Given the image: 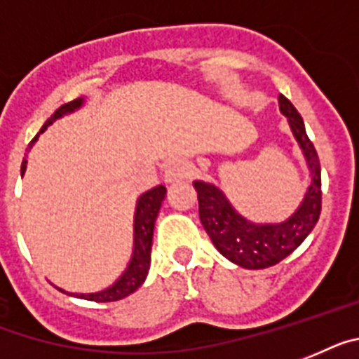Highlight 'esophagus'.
Segmentation results:
<instances>
[{
  "label": "esophagus",
  "instance_id": "obj_1",
  "mask_svg": "<svg viewBox=\"0 0 359 359\" xmlns=\"http://www.w3.org/2000/svg\"><path fill=\"white\" fill-rule=\"evenodd\" d=\"M188 175H189V165L182 161H175L171 162V164L165 165L164 180L168 182V184H171V182H179V180L182 179H188Z\"/></svg>",
  "mask_w": 359,
  "mask_h": 359
}]
</instances>
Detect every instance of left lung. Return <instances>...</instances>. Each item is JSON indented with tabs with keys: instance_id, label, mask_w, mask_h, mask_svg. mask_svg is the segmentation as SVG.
<instances>
[{
	"instance_id": "8db88e82",
	"label": "left lung",
	"mask_w": 359,
	"mask_h": 359,
	"mask_svg": "<svg viewBox=\"0 0 359 359\" xmlns=\"http://www.w3.org/2000/svg\"><path fill=\"white\" fill-rule=\"evenodd\" d=\"M279 107L305 153L312 177L305 201L287 222L263 226L248 222L230 206L221 189L198 180L194 182L198 195V217L215 248L231 263L250 270L273 266L288 257L306 239L321 213V165L318 151L292 102L281 95Z\"/></svg>"
}]
</instances>
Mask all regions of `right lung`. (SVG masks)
Listing matches in <instances>:
<instances>
[{
  "instance_id": "add662e5",
  "label": "right lung",
  "mask_w": 359,
  "mask_h": 359,
  "mask_svg": "<svg viewBox=\"0 0 359 359\" xmlns=\"http://www.w3.org/2000/svg\"><path fill=\"white\" fill-rule=\"evenodd\" d=\"M82 105V98H76V100L69 102V104L60 105L58 109L54 111V114L50 116L47 122L41 126L40 133H43L47 126L54 122L56 118H60L62 114L71 113V111L78 109ZM40 133L36 135L34 140L29 144V147H32V144L36 142V138L40 137ZM27 161H23L21 164V175L25 171ZM165 197V188L164 186H156V188L149 189L142 197L138 198L137 203V213H135V250H133V259L129 263L128 270L123 272V276L120 277L118 281L114 283L113 287H109L107 290L98 292V294H80L78 297L82 299H91L98 301V303H107V301H118L128 297L129 294H133L140 285L144 283L147 276V270H149V263H151V245H153V228H155L156 215H158V210H161V204Z\"/></svg>"
}]
</instances>
